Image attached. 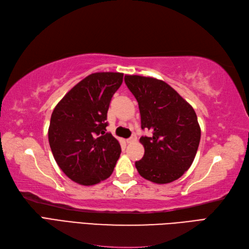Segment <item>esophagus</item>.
<instances>
[{"label":"esophagus","instance_id":"obj_1","mask_svg":"<svg viewBox=\"0 0 249 249\" xmlns=\"http://www.w3.org/2000/svg\"><path fill=\"white\" fill-rule=\"evenodd\" d=\"M136 140H137V137L135 136V135H133L132 137H130L129 139H126V142H127V143H133V142H135Z\"/></svg>","mask_w":249,"mask_h":249}]
</instances>
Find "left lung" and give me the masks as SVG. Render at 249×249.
<instances>
[{"instance_id":"8db88e82","label":"left lung","mask_w":249,"mask_h":249,"mask_svg":"<svg viewBox=\"0 0 249 249\" xmlns=\"http://www.w3.org/2000/svg\"><path fill=\"white\" fill-rule=\"evenodd\" d=\"M124 82L138 102L141 127L153 133L140 138L144 155L135 166L150 182L171 183L190 168L196 155L200 141L196 113L164 81L126 74Z\"/></svg>"}]
</instances>
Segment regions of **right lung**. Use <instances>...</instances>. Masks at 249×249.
Returning a JSON list of instances; mask_svg holds the SVG:
<instances>
[{
    "instance_id": "obj_1",
    "label": "right lung",
    "mask_w": 249,
    "mask_h": 249,
    "mask_svg": "<svg viewBox=\"0 0 249 249\" xmlns=\"http://www.w3.org/2000/svg\"><path fill=\"white\" fill-rule=\"evenodd\" d=\"M124 73L94 72L79 82L52 113L49 142L58 166L73 182L92 186L108 178L122 153L107 133V112Z\"/></svg>"
}]
</instances>
